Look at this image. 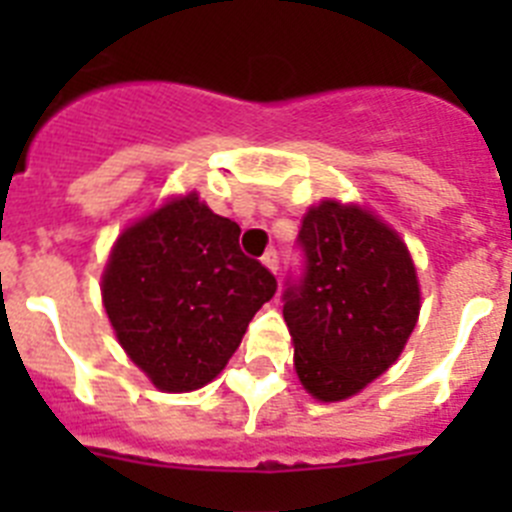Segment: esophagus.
I'll list each match as a JSON object with an SVG mask.
<instances>
[{"label": "esophagus", "instance_id": "esophagus-1", "mask_svg": "<svg viewBox=\"0 0 512 512\" xmlns=\"http://www.w3.org/2000/svg\"><path fill=\"white\" fill-rule=\"evenodd\" d=\"M261 264H264L266 269L271 271V274H277V271H279V253L274 251V248H271V251H266L264 256H261Z\"/></svg>", "mask_w": 512, "mask_h": 512}]
</instances>
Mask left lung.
<instances>
[{
	"label": "left lung",
	"mask_w": 512,
	"mask_h": 512,
	"mask_svg": "<svg viewBox=\"0 0 512 512\" xmlns=\"http://www.w3.org/2000/svg\"><path fill=\"white\" fill-rule=\"evenodd\" d=\"M297 248L302 271L282 295L297 377L318 400H346L395 364L418 323L413 259L377 217L330 200L307 212Z\"/></svg>",
	"instance_id": "obj_1"
}]
</instances>
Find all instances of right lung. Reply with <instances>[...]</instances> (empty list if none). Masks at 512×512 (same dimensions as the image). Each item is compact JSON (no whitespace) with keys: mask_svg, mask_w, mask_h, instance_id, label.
Returning a JSON list of instances; mask_svg holds the SVG:
<instances>
[{"mask_svg":"<svg viewBox=\"0 0 512 512\" xmlns=\"http://www.w3.org/2000/svg\"><path fill=\"white\" fill-rule=\"evenodd\" d=\"M238 235V223L187 194L117 238L102 277L104 310L158 390L212 382L277 292L274 274L248 259Z\"/></svg>","mask_w":512,"mask_h":512,"instance_id":"obj_1","label":"right lung"}]
</instances>
